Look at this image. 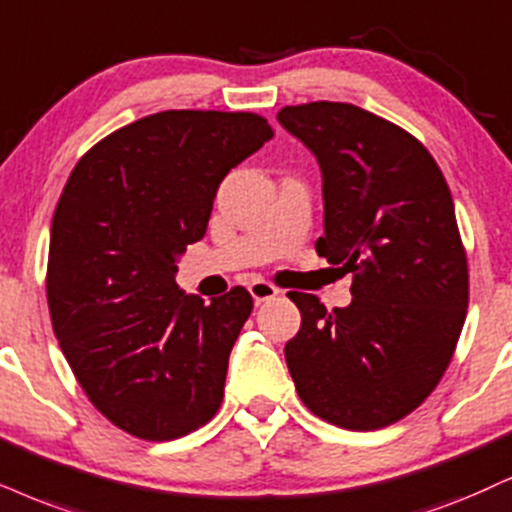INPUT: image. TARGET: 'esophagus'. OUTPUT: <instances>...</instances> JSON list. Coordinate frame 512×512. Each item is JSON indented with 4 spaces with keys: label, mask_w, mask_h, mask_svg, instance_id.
Segmentation results:
<instances>
[{
    "label": "esophagus",
    "mask_w": 512,
    "mask_h": 512,
    "mask_svg": "<svg viewBox=\"0 0 512 512\" xmlns=\"http://www.w3.org/2000/svg\"><path fill=\"white\" fill-rule=\"evenodd\" d=\"M248 290H250L252 300H255L257 304L264 302V300H271V297L278 295V288L274 286V283L260 281V278H257V281H252L250 286H248Z\"/></svg>",
    "instance_id": "esophagus-1"
}]
</instances>
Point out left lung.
Segmentation results:
<instances>
[{
	"instance_id": "8db88e82",
	"label": "left lung",
	"mask_w": 512,
	"mask_h": 512,
	"mask_svg": "<svg viewBox=\"0 0 512 512\" xmlns=\"http://www.w3.org/2000/svg\"><path fill=\"white\" fill-rule=\"evenodd\" d=\"M276 118L319 160L316 252L352 274V302L333 312L288 293L302 314L288 371L326 423L387 428L430 397L463 331L468 257L451 191L428 148L364 108L314 101Z\"/></svg>"
}]
</instances>
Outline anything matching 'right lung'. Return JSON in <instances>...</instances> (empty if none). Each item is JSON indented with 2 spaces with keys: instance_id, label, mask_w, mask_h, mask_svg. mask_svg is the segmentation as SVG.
Returning a JSON list of instances; mask_svg holds the SVG:
<instances>
[{
  "instance_id": "obj_1",
  "label": "right lung",
  "mask_w": 512,
  "mask_h": 512,
  "mask_svg": "<svg viewBox=\"0 0 512 512\" xmlns=\"http://www.w3.org/2000/svg\"><path fill=\"white\" fill-rule=\"evenodd\" d=\"M271 137L257 113L163 111L108 134L70 172L51 219V326L89 401L129 435L170 442L222 406L252 297L186 295L174 262L205 236L231 167Z\"/></svg>"
}]
</instances>
